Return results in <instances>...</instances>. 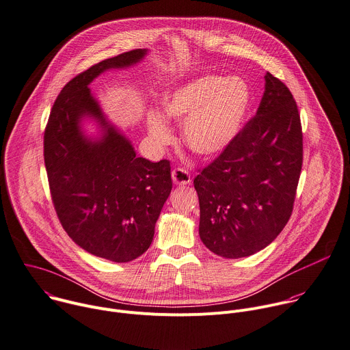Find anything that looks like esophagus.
Instances as JSON below:
<instances>
[{"mask_svg":"<svg viewBox=\"0 0 350 350\" xmlns=\"http://www.w3.org/2000/svg\"><path fill=\"white\" fill-rule=\"evenodd\" d=\"M172 178H173V183L177 185H187L191 183V174L188 173V170L183 167H176L172 172Z\"/></svg>","mask_w":350,"mask_h":350,"instance_id":"1","label":"esophagus"}]
</instances>
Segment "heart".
Listing matches in <instances>:
<instances>
[{
	"mask_svg": "<svg viewBox=\"0 0 350 350\" xmlns=\"http://www.w3.org/2000/svg\"><path fill=\"white\" fill-rule=\"evenodd\" d=\"M249 98V89L242 81L206 75L166 96L162 108L167 118L185 121L183 136L188 148L200 157H210L234 139ZM148 132L161 144L170 139V129L158 112L150 115Z\"/></svg>",
	"mask_w": 350,
	"mask_h": 350,
	"instance_id": "heart-1",
	"label": "heart"
}]
</instances>
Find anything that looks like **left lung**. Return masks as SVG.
<instances>
[{
    "instance_id": "left-lung-1",
    "label": "left lung",
    "mask_w": 350,
    "mask_h": 350,
    "mask_svg": "<svg viewBox=\"0 0 350 350\" xmlns=\"http://www.w3.org/2000/svg\"><path fill=\"white\" fill-rule=\"evenodd\" d=\"M302 159L297 103L267 72L257 113L193 180L203 245L224 258L249 257L271 245L291 217Z\"/></svg>"
}]
</instances>
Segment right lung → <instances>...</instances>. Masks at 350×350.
Listing matches in <instances>:
<instances>
[{
  "label": "right lung",
  "instance_id": "add662e5",
  "mask_svg": "<svg viewBox=\"0 0 350 350\" xmlns=\"http://www.w3.org/2000/svg\"><path fill=\"white\" fill-rule=\"evenodd\" d=\"M146 49L105 59L75 75L59 93L44 133V161L57 218L88 253L129 262L148 250L172 191L170 162L137 158L131 143L103 118L88 85L103 71L137 63ZM92 114L106 129L93 144L79 131Z\"/></svg>",
  "mask_w": 350,
  "mask_h": 350
}]
</instances>
